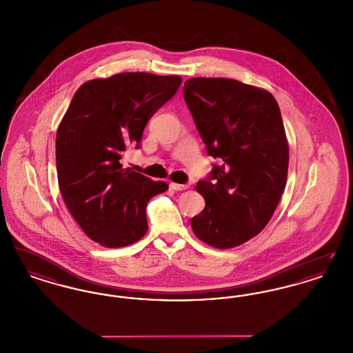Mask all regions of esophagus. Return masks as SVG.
<instances>
[{
	"instance_id": "1",
	"label": "esophagus",
	"mask_w": 353,
	"mask_h": 353,
	"mask_svg": "<svg viewBox=\"0 0 353 353\" xmlns=\"http://www.w3.org/2000/svg\"><path fill=\"white\" fill-rule=\"evenodd\" d=\"M170 188H172L173 190H176V192H180V190H185V189H188V188H189V185L170 183Z\"/></svg>"
}]
</instances>
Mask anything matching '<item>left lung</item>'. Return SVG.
Masks as SVG:
<instances>
[{"label": "left lung", "mask_w": 353, "mask_h": 353, "mask_svg": "<svg viewBox=\"0 0 353 353\" xmlns=\"http://www.w3.org/2000/svg\"><path fill=\"white\" fill-rule=\"evenodd\" d=\"M184 99L209 156L217 159L196 190L205 209L192 229L205 243L230 249L263 230L282 197L288 144L269 91L228 78H192Z\"/></svg>", "instance_id": "8db88e82"}]
</instances>
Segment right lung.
Here are the masks:
<instances>
[{"mask_svg":"<svg viewBox=\"0 0 353 353\" xmlns=\"http://www.w3.org/2000/svg\"><path fill=\"white\" fill-rule=\"evenodd\" d=\"M177 75L123 72L85 82L75 92L57 132L61 194L84 233L105 248L134 243L148 230L147 203L168 189L121 159L140 148L154 112L181 85Z\"/></svg>","mask_w":353,"mask_h":353,"instance_id":"right-lung-1","label":"right lung"}]
</instances>
